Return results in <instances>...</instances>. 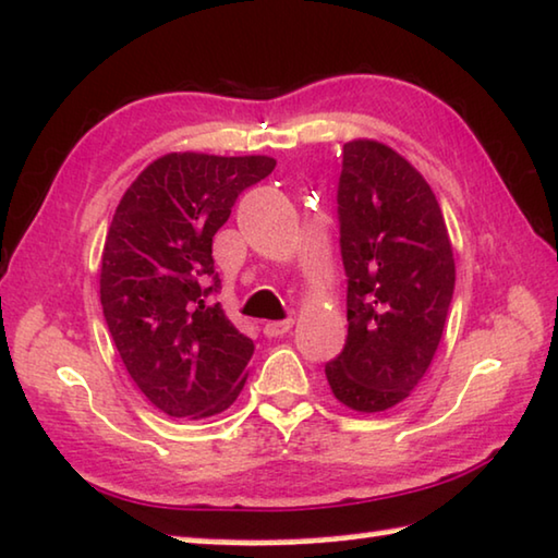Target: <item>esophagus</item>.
<instances>
[{"instance_id": "esophagus-1", "label": "esophagus", "mask_w": 558, "mask_h": 558, "mask_svg": "<svg viewBox=\"0 0 558 558\" xmlns=\"http://www.w3.org/2000/svg\"><path fill=\"white\" fill-rule=\"evenodd\" d=\"M293 328V318H286V320H268L263 326V332L268 338H278V336H286V332Z\"/></svg>"}]
</instances>
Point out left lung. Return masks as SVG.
<instances>
[{
  "instance_id": "8db88e82",
  "label": "left lung",
  "mask_w": 558,
  "mask_h": 558,
  "mask_svg": "<svg viewBox=\"0 0 558 558\" xmlns=\"http://www.w3.org/2000/svg\"><path fill=\"white\" fill-rule=\"evenodd\" d=\"M338 215L348 340L326 378L345 409L380 413L411 396L438 351L453 247L426 178L378 140L345 143Z\"/></svg>"
}]
</instances>
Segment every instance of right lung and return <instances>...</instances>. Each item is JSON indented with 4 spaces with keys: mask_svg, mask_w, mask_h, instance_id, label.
<instances>
[{
    "mask_svg": "<svg viewBox=\"0 0 558 558\" xmlns=\"http://www.w3.org/2000/svg\"><path fill=\"white\" fill-rule=\"evenodd\" d=\"M276 168L268 155L168 153L124 190L99 268V303L130 378L170 418L228 411L247 378L253 340L205 288L213 238L245 187Z\"/></svg>",
    "mask_w": 558,
    "mask_h": 558,
    "instance_id": "obj_1",
    "label": "right lung"
}]
</instances>
